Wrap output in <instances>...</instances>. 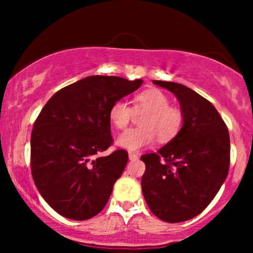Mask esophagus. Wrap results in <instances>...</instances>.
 I'll return each instance as SVG.
<instances>
[{
    "mask_svg": "<svg viewBox=\"0 0 253 253\" xmlns=\"http://www.w3.org/2000/svg\"><path fill=\"white\" fill-rule=\"evenodd\" d=\"M128 157H129L130 161H136V159H138V155H135V153H133V152H129Z\"/></svg>",
    "mask_w": 253,
    "mask_h": 253,
    "instance_id": "1",
    "label": "esophagus"
}]
</instances>
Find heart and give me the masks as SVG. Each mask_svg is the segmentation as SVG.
Listing matches in <instances>:
<instances>
[{"label": "heart", "instance_id": "heart-1", "mask_svg": "<svg viewBox=\"0 0 253 253\" xmlns=\"http://www.w3.org/2000/svg\"><path fill=\"white\" fill-rule=\"evenodd\" d=\"M133 108L126 101L118 100L109 109V119L118 129L128 126L135 113H144L140 127L129 128L118 138L120 146L129 151L140 150L155 141L156 135L162 143L172 140L181 132L184 114L179 107L171 106L170 98L162 90L152 88L139 92Z\"/></svg>", "mask_w": 253, "mask_h": 253}]
</instances>
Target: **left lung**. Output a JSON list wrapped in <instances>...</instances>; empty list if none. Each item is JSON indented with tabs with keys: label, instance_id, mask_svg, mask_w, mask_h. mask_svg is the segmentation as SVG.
I'll use <instances>...</instances> for the list:
<instances>
[{
	"label": "left lung",
	"instance_id": "left-lung-1",
	"mask_svg": "<svg viewBox=\"0 0 253 253\" xmlns=\"http://www.w3.org/2000/svg\"><path fill=\"white\" fill-rule=\"evenodd\" d=\"M176 95L184 114L181 132L158 152L140 159L147 206L165 222L187 221L207 208L228 175L229 134L215 107L179 83L153 81Z\"/></svg>",
	"mask_w": 253,
	"mask_h": 253
}]
</instances>
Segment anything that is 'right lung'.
Masks as SVG:
<instances>
[{"label": "right lung", "instance_id": "right-lung-1", "mask_svg": "<svg viewBox=\"0 0 253 253\" xmlns=\"http://www.w3.org/2000/svg\"><path fill=\"white\" fill-rule=\"evenodd\" d=\"M141 80L89 76L58 90L33 125L31 170L40 195L64 217L88 220L108 202L128 153L113 145L109 109Z\"/></svg>", "mask_w": 253, "mask_h": 253}]
</instances>
